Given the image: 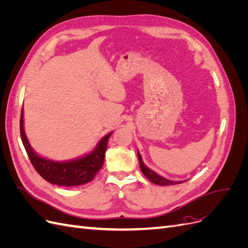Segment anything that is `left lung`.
<instances>
[{
    "instance_id": "obj_1",
    "label": "left lung",
    "mask_w": 248,
    "mask_h": 248,
    "mask_svg": "<svg viewBox=\"0 0 248 248\" xmlns=\"http://www.w3.org/2000/svg\"><path fill=\"white\" fill-rule=\"evenodd\" d=\"M138 157H139V160H140V170L142 174H144L150 181L154 184L157 185H160V186H169V185H175V184H180V183H183L184 181H171V180H169L164 177L159 176L157 172H155L154 170H152L151 169H149L146 164L142 162L141 159V155L140 154V152L138 151Z\"/></svg>"
}]
</instances>
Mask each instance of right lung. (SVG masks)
Returning a JSON list of instances; mask_svg holds the SVG:
<instances>
[{"label": "right lung", "instance_id": "right-lung-1", "mask_svg": "<svg viewBox=\"0 0 248 248\" xmlns=\"http://www.w3.org/2000/svg\"><path fill=\"white\" fill-rule=\"evenodd\" d=\"M112 132L108 133L96 145L93 151L79 158L68 161H55L37 154L30 145L24 128V108L20 115V138L31 163L37 172L47 182L59 186H78L95 178L104 162L108 140Z\"/></svg>", "mask_w": 248, "mask_h": 248}]
</instances>
